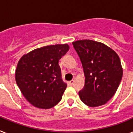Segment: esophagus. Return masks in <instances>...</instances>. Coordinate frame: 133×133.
I'll return each instance as SVG.
<instances>
[{
	"label": "esophagus",
	"mask_w": 133,
	"mask_h": 133,
	"mask_svg": "<svg viewBox=\"0 0 133 133\" xmlns=\"http://www.w3.org/2000/svg\"><path fill=\"white\" fill-rule=\"evenodd\" d=\"M74 80L73 79H72V80H70V81L69 82V84L70 85H72V84H74Z\"/></svg>",
	"instance_id": "obj_1"
}]
</instances>
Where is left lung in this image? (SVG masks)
<instances>
[{"mask_svg": "<svg viewBox=\"0 0 133 133\" xmlns=\"http://www.w3.org/2000/svg\"><path fill=\"white\" fill-rule=\"evenodd\" d=\"M85 76L79 98L88 107L104 105L117 91L123 76L118 54L107 45L92 40L72 42Z\"/></svg>", "mask_w": 133, "mask_h": 133, "instance_id": "8db88e82", "label": "left lung"}]
</instances>
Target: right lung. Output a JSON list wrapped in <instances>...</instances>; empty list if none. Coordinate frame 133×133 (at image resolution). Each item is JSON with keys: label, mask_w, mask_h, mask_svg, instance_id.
<instances>
[{"label": "right lung", "mask_w": 133, "mask_h": 133, "mask_svg": "<svg viewBox=\"0 0 133 133\" xmlns=\"http://www.w3.org/2000/svg\"><path fill=\"white\" fill-rule=\"evenodd\" d=\"M69 50L68 44L34 49L22 57L15 80L25 99L39 109H51L62 99L67 84L62 79L58 61Z\"/></svg>", "instance_id": "add662e5"}]
</instances>
